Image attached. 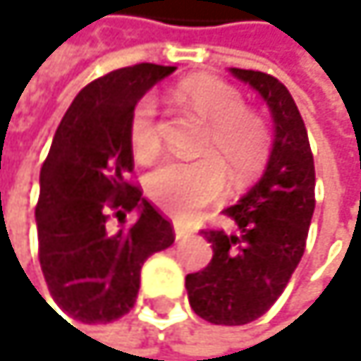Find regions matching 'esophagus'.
Masks as SVG:
<instances>
[{
    "label": "esophagus",
    "mask_w": 361,
    "mask_h": 361,
    "mask_svg": "<svg viewBox=\"0 0 361 361\" xmlns=\"http://www.w3.org/2000/svg\"><path fill=\"white\" fill-rule=\"evenodd\" d=\"M173 231H175V239H177V241H184V239H188V237H190V231H188V228H184L182 224H175V226H173Z\"/></svg>",
    "instance_id": "1"
}]
</instances>
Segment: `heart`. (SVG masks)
Here are the masks:
<instances>
[{
  "instance_id": "heart-1",
  "label": "heart",
  "mask_w": 361,
  "mask_h": 361,
  "mask_svg": "<svg viewBox=\"0 0 361 361\" xmlns=\"http://www.w3.org/2000/svg\"><path fill=\"white\" fill-rule=\"evenodd\" d=\"M179 103L192 107L209 135L203 145L207 158L169 160L145 179V192L156 207L177 220H190L201 207L218 201L226 188V171L237 184L252 179L267 162L271 133L267 122L245 109L237 88L214 75H195L175 86ZM128 139L137 160H152L160 149L156 101L143 97L130 111Z\"/></svg>"
}]
</instances>
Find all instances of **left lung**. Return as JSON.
Wrapping results in <instances>:
<instances>
[{
	"mask_svg": "<svg viewBox=\"0 0 361 361\" xmlns=\"http://www.w3.org/2000/svg\"><path fill=\"white\" fill-rule=\"evenodd\" d=\"M228 71L264 99L275 128L273 147L256 186L224 209L235 231H203L214 258L186 277V290L192 311L205 322L243 326L275 305L305 254L315 212V164L290 90L262 71Z\"/></svg>",
	"mask_w": 361,
	"mask_h": 361,
	"instance_id": "left-lung-1",
	"label": "left lung"
}]
</instances>
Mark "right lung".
Instances as JSON below:
<instances>
[{
  "label": "right lung",
  "mask_w": 361,
  "mask_h": 361,
  "mask_svg": "<svg viewBox=\"0 0 361 361\" xmlns=\"http://www.w3.org/2000/svg\"><path fill=\"white\" fill-rule=\"evenodd\" d=\"M173 71L139 63L84 86L39 171V267L52 300L75 322L109 324L126 315L137 300L143 262L175 241L171 222L126 182L133 171L130 111ZM128 211L137 216L130 225L123 222Z\"/></svg>",
  "instance_id": "obj_1"
}]
</instances>
